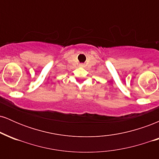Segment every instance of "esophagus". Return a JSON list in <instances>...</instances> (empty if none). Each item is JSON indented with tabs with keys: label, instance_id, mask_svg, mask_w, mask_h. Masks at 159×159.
I'll list each match as a JSON object with an SVG mask.
<instances>
[{
	"label": "esophagus",
	"instance_id": "esophagus-1",
	"mask_svg": "<svg viewBox=\"0 0 159 159\" xmlns=\"http://www.w3.org/2000/svg\"><path fill=\"white\" fill-rule=\"evenodd\" d=\"M84 66V63H81V64H80V66Z\"/></svg>",
	"mask_w": 159,
	"mask_h": 159
}]
</instances>
